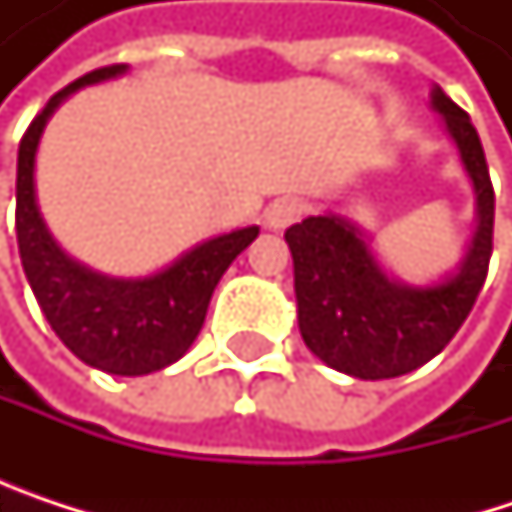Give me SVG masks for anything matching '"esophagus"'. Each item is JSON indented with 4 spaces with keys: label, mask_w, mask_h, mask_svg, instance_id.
<instances>
[{
    "label": "esophagus",
    "mask_w": 512,
    "mask_h": 512,
    "mask_svg": "<svg viewBox=\"0 0 512 512\" xmlns=\"http://www.w3.org/2000/svg\"><path fill=\"white\" fill-rule=\"evenodd\" d=\"M302 213H305V204L299 198H278L275 204L266 207V225L281 231V228L293 225Z\"/></svg>",
    "instance_id": "esophagus-1"
}]
</instances>
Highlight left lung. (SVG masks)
Wrapping results in <instances>:
<instances>
[{
    "label": "left lung",
    "mask_w": 512,
    "mask_h": 512,
    "mask_svg": "<svg viewBox=\"0 0 512 512\" xmlns=\"http://www.w3.org/2000/svg\"><path fill=\"white\" fill-rule=\"evenodd\" d=\"M430 97L477 195V228L454 275L427 287L388 278L361 231L335 213L308 216L284 234L302 341L320 361L356 379L403 376L439 356L460 332L489 272L495 192L480 136L439 85Z\"/></svg>",
    "instance_id": "obj_1"
}]
</instances>
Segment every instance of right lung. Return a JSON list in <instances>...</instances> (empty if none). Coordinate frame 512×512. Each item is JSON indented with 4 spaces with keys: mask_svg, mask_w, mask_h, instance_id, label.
I'll return each instance as SVG.
<instances>
[{
    "mask_svg": "<svg viewBox=\"0 0 512 512\" xmlns=\"http://www.w3.org/2000/svg\"><path fill=\"white\" fill-rule=\"evenodd\" d=\"M127 64L97 67L38 112L17 154V246L32 293L61 344L85 364L115 376H145L174 364L198 338L210 296L257 225L213 237L148 278H109L67 257L50 237L35 198V154L50 115L79 88L115 79Z\"/></svg>",
    "mask_w": 512,
    "mask_h": 512,
    "instance_id": "right-lung-1",
    "label": "right lung"
}]
</instances>
